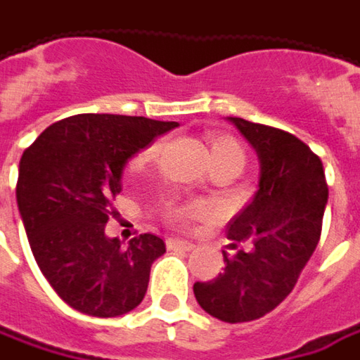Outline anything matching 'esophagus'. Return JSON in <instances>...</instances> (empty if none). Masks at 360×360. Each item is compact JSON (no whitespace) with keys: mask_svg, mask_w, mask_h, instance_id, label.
Segmentation results:
<instances>
[{"mask_svg":"<svg viewBox=\"0 0 360 360\" xmlns=\"http://www.w3.org/2000/svg\"><path fill=\"white\" fill-rule=\"evenodd\" d=\"M167 245H169V250H183V252H189V250L195 248V243L187 242V240H181V238H169V240H167Z\"/></svg>","mask_w":360,"mask_h":360,"instance_id":"1","label":"esophagus"}]
</instances>
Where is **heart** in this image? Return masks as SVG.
I'll use <instances>...</instances> for the list:
<instances>
[{
    "label": "heart",
    "mask_w": 360,
    "mask_h": 360,
    "mask_svg": "<svg viewBox=\"0 0 360 360\" xmlns=\"http://www.w3.org/2000/svg\"><path fill=\"white\" fill-rule=\"evenodd\" d=\"M161 143H153L150 147L143 150L134 165L143 167V165L153 163L159 155ZM211 161H227V163H236L240 169L245 163V153H243L242 145L233 139V136H211ZM205 211L203 205H189V207H181L177 210V217H191V215H201Z\"/></svg>",
    "instance_id": "obj_1"
}]
</instances>
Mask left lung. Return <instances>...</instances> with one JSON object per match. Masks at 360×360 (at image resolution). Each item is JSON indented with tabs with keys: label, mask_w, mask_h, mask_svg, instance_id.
<instances>
[{
	"label": "left lung",
	"mask_w": 360,
	"mask_h": 360,
	"mask_svg": "<svg viewBox=\"0 0 360 360\" xmlns=\"http://www.w3.org/2000/svg\"><path fill=\"white\" fill-rule=\"evenodd\" d=\"M227 120L256 150L258 191L229 221L226 270L195 282L199 306L224 322L262 319L296 286L321 238L328 187L322 161L294 134L238 117Z\"/></svg>",
	"instance_id": "1"
}]
</instances>
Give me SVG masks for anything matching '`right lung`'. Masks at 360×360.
I'll use <instances>...</instances> for the list:
<instances>
[{
    "instance_id": "1",
    "label": "right lung",
    "mask_w": 360,
    "mask_h": 360,
    "mask_svg": "<svg viewBox=\"0 0 360 360\" xmlns=\"http://www.w3.org/2000/svg\"><path fill=\"white\" fill-rule=\"evenodd\" d=\"M177 122L122 115H76L48 127L20 159L15 199L39 270L74 310L110 319L141 304L159 236L108 238L110 201L129 159Z\"/></svg>"
}]
</instances>
